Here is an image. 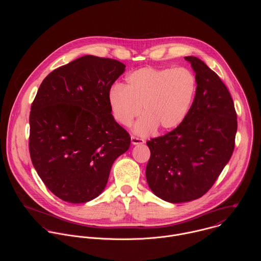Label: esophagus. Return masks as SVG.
<instances>
[{
	"mask_svg": "<svg viewBox=\"0 0 261 261\" xmlns=\"http://www.w3.org/2000/svg\"><path fill=\"white\" fill-rule=\"evenodd\" d=\"M144 140L142 138H139V137H136V136H131V143L132 144H141L143 143Z\"/></svg>",
	"mask_w": 261,
	"mask_h": 261,
	"instance_id": "1",
	"label": "esophagus"
}]
</instances>
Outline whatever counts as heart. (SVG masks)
Segmentation results:
<instances>
[{
	"label": "heart",
	"mask_w": 261,
	"mask_h": 261,
	"mask_svg": "<svg viewBox=\"0 0 261 261\" xmlns=\"http://www.w3.org/2000/svg\"><path fill=\"white\" fill-rule=\"evenodd\" d=\"M126 83V87H110L108 104L123 126H130L142 111L144 115L133 127L138 135L150 134L157 127L161 131L177 127L187 116L197 89L195 75L184 67L140 68L129 74Z\"/></svg>",
	"instance_id": "1"
}]
</instances>
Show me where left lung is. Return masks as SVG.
<instances>
[{
    "label": "left lung",
    "instance_id": "obj_1",
    "mask_svg": "<svg viewBox=\"0 0 261 261\" xmlns=\"http://www.w3.org/2000/svg\"><path fill=\"white\" fill-rule=\"evenodd\" d=\"M197 82L185 120L146 144L151 151L145 176L159 198L188 202L204 195L228 163L238 130L234 104L226 86L200 59L185 57Z\"/></svg>",
    "mask_w": 261,
    "mask_h": 261
}]
</instances>
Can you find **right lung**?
<instances>
[{"label":"right lung","instance_id":"add662e5","mask_svg":"<svg viewBox=\"0 0 261 261\" xmlns=\"http://www.w3.org/2000/svg\"><path fill=\"white\" fill-rule=\"evenodd\" d=\"M126 66L84 56L44 79L32 103L29 148L46 187L70 203H85L105 189L115 160L131 138L108 104L110 87Z\"/></svg>","mask_w":261,"mask_h":261}]
</instances>
